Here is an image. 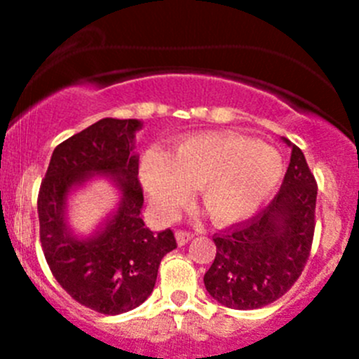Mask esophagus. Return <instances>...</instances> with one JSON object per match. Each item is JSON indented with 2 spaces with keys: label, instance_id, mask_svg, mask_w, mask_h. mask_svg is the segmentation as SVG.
<instances>
[{
  "label": "esophagus",
  "instance_id": "obj_1",
  "mask_svg": "<svg viewBox=\"0 0 359 359\" xmlns=\"http://www.w3.org/2000/svg\"><path fill=\"white\" fill-rule=\"evenodd\" d=\"M194 234L191 233V231H184V229H179L175 233V238H177V243L180 245V247H184V245L189 243L191 240H193Z\"/></svg>",
  "mask_w": 359,
  "mask_h": 359
}]
</instances>
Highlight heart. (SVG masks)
Returning <instances> with one entry per match:
<instances>
[{
  "instance_id": "b5f03b06",
  "label": "heart",
  "mask_w": 359,
  "mask_h": 359,
  "mask_svg": "<svg viewBox=\"0 0 359 359\" xmlns=\"http://www.w3.org/2000/svg\"><path fill=\"white\" fill-rule=\"evenodd\" d=\"M283 177L274 147L236 133H196L168 154L151 151L140 165L149 203L168 220L198 187L206 215L219 226L241 222L257 212Z\"/></svg>"
}]
</instances>
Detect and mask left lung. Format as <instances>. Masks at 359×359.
<instances>
[{
  "label": "left lung",
  "instance_id": "1",
  "mask_svg": "<svg viewBox=\"0 0 359 359\" xmlns=\"http://www.w3.org/2000/svg\"><path fill=\"white\" fill-rule=\"evenodd\" d=\"M285 142L292 147L290 165L273 201L213 234L217 253L203 281L206 292L231 309H259L283 297L309 259L318 184L302 151Z\"/></svg>",
  "mask_w": 359,
  "mask_h": 359
}]
</instances>
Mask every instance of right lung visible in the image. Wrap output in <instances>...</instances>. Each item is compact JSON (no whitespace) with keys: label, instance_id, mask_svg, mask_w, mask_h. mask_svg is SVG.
Here are the masks:
<instances>
[{"label":"right lung","instance_id":"add662e5","mask_svg":"<svg viewBox=\"0 0 359 359\" xmlns=\"http://www.w3.org/2000/svg\"><path fill=\"white\" fill-rule=\"evenodd\" d=\"M139 119L104 118L55 147L38 194L39 241L53 278L76 302L102 314L135 309L153 293L161 259L177 248L172 229L144 224L139 158L132 153ZM95 172L122 191L118 210L100 233L78 241L65 224V200Z\"/></svg>","mask_w":359,"mask_h":359}]
</instances>
